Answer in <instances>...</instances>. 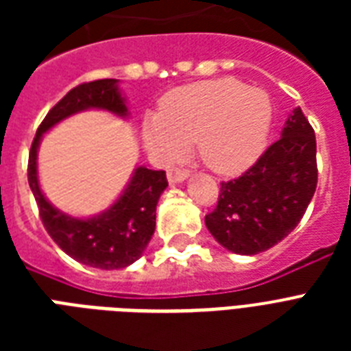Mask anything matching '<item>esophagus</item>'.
Wrapping results in <instances>:
<instances>
[{"instance_id": "1", "label": "esophagus", "mask_w": 351, "mask_h": 351, "mask_svg": "<svg viewBox=\"0 0 351 351\" xmlns=\"http://www.w3.org/2000/svg\"><path fill=\"white\" fill-rule=\"evenodd\" d=\"M187 176H189V171L182 169V167H171V169H167V180L171 184H178V182L186 180Z\"/></svg>"}]
</instances>
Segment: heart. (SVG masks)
<instances>
[{
	"mask_svg": "<svg viewBox=\"0 0 351 351\" xmlns=\"http://www.w3.org/2000/svg\"><path fill=\"white\" fill-rule=\"evenodd\" d=\"M271 120L266 93L233 78L211 80L165 96L160 114L143 123V138L151 151L165 158L197 142L209 169L237 175L261 156Z\"/></svg>",
	"mask_w": 351,
	"mask_h": 351,
	"instance_id": "heart-1",
	"label": "heart"
}]
</instances>
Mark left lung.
Instances as JSON below:
<instances>
[{"mask_svg":"<svg viewBox=\"0 0 351 351\" xmlns=\"http://www.w3.org/2000/svg\"><path fill=\"white\" fill-rule=\"evenodd\" d=\"M315 187V132L297 107L282 136L242 176L220 184L219 202L206 215V226L226 250L256 255L297 228Z\"/></svg>","mask_w":351,"mask_h":351,"instance_id":"8db88e82","label":"left lung"}]
</instances>
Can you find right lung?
Wrapping results in <instances>:
<instances>
[{"label":"right lung","instance_id":"1","mask_svg":"<svg viewBox=\"0 0 351 351\" xmlns=\"http://www.w3.org/2000/svg\"><path fill=\"white\" fill-rule=\"evenodd\" d=\"M87 109H104L118 117H127L118 80L106 78L80 84L47 112L30 145L29 186L47 233L69 256L90 267L121 269L138 261L147 247L156 226V204L167 187V178L165 171H153L140 165L117 202L93 219H73L52 208L38 184V145L43 132L58 121Z\"/></svg>","mask_w":351,"mask_h":351}]
</instances>
